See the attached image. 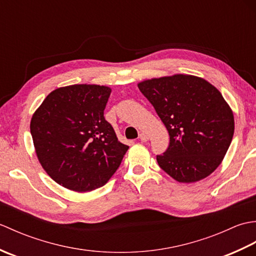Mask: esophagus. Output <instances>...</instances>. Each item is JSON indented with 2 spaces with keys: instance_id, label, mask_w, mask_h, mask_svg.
I'll return each instance as SVG.
<instances>
[{
  "instance_id": "1",
  "label": "esophagus",
  "mask_w": 256,
  "mask_h": 256,
  "mask_svg": "<svg viewBox=\"0 0 256 256\" xmlns=\"http://www.w3.org/2000/svg\"><path fill=\"white\" fill-rule=\"evenodd\" d=\"M138 138H140V140H142V142H148V135L146 134L145 132H140Z\"/></svg>"
}]
</instances>
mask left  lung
<instances>
[{"instance_id": "8db88e82", "label": "left lung", "mask_w": 256, "mask_h": 256, "mask_svg": "<svg viewBox=\"0 0 256 256\" xmlns=\"http://www.w3.org/2000/svg\"><path fill=\"white\" fill-rule=\"evenodd\" d=\"M170 133V146L156 157L178 182H196L224 160L234 133V116L221 92L206 79L176 74L138 84Z\"/></svg>"}]
</instances>
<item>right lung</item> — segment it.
Masks as SVG:
<instances>
[{
    "label": "right lung",
    "mask_w": 256,
    "mask_h": 256,
    "mask_svg": "<svg viewBox=\"0 0 256 256\" xmlns=\"http://www.w3.org/2000/svg\"><path fill=\"white\" fill-rule=\"evenodd\" d=\"M111 88L72 84L52 91L30 120L42 167L52 180L77 192L100 188L128 150L103 116Z\"/></svg>",
    "instance_id": "right-lung-1"
}]
</instances>
